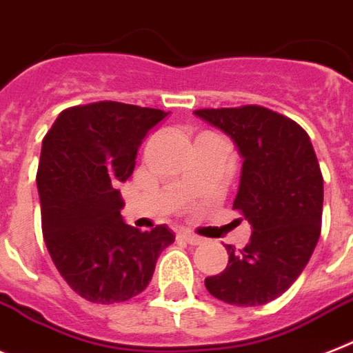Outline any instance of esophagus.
<instances>
[{"label": "esophagus", "instance_id": "esophagus-1", "mask_svg": "<svg viewBox=\"0 0 353 353\" xmlns=\"http://www.w3.org/2000/svg\"><path fill=\"white\" fill-rule=\"evenodd\" d=\"M179 234L182 236L183 240L188 241V243H191V245H200V243H202V238L196 234H193L191 231H180Z\"/></svg>", "mask_w": 353, "mask_h": 353}]
</instances>
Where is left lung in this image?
<instances>
[{"instance_id":"8db88e82","label":"left lung","mask_w":353,"mask_h":353,"mask_svg":"<svg viewBox=\"0 0 353 353\" xmlns=\"http://www.w3.org/2000/svg\"><path fill=\"white\" fill-rule=\"evenodd\" d=\"M194 115L238 148L243 164L232 209L252 227L243 249L225 245L229 263L205 278V288L229 305H265L298 279L321 234L323 174L312 142L299 124L261 106Z\"/></svg>"}]
</instances>
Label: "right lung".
<instances>
[{"mask_svg": "<svg viewBox=\"0 0 353 353\" xmlns=\"http://www.w3.org/2000/svg\"><path fill=\"white\" fill-rule=\"evenodd\" d=\"M165 117L162 110L103 101L61 112L43 139L36 180L46 249L88 301L112 305L141 294L174 241L168 225L145 232L128 225L117 189L133 173L148 131Z\"/></svg>", "mask_w": 353, "mask_h": 353, "instance_id": "right-lung-1", "label": "right lung"}]
</instances>
